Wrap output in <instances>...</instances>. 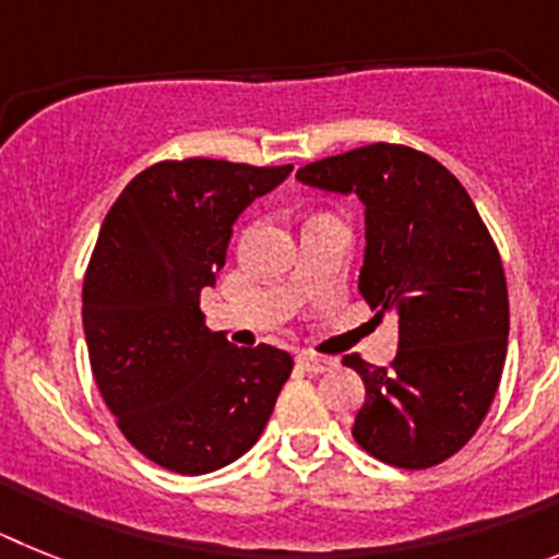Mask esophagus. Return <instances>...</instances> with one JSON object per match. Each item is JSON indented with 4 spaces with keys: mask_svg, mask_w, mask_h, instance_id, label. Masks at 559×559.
Instances as JSON below:
<instances>
[{
    "mask_svg": "<svg viewBox=\"0 0 559 559\" xmlns=\"http://www.w3.org/2000/svg\"><path fill=\"white\" fill-rule=\"evenodd\" d=\"M298 366L304 368V371H309V373H323V371H329V368L334 366V360H332V357H320V354L304 352L298 357Z\"/></svg>",
    "mask_w": 559,
    "mask_h": 559,
    "instance_id": "esophagus-1",
    "label": "esophagus"
}]
</instances>
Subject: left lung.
Masks as SVG:
<instances>
[{"label": "left lung", "mask_w": 559, "mask_h": 559, "mask_svg": "<svg viewBox=\"0 0 559 559\" xmlns=\"http://www.w3.org/2000/svg\"><path fill=\"white\" fill-rule=\"evenodd\" d=\"M295 179L360 199V295L377 318H400L391 366L343 360L366 382L352 436L391 467L441 464L473 439L507 360V278L473 199L433 157L391 143L318 159Z\"/></svg>", "instance_id": "1"}]
</instances>
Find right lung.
Wrapping results in <instances>:
<instances>
[{
	"instance_id": "add662e5",
	"label": "right lung",
	"mask_w": 559,
	"mask_h": 559,
	"mask_svg": "<svg viewBox=\"0 0 559 559\" xmlns=\"http://www.w3.org/2000/svg\"><path fill=\"white\" fill-rule=\"evenodd\" d=\"M293 165L157 163L106 213L84 278V334L100 396L159 467L205 475L264 433L293 357L211 332L199 295L225 266L233 225Z\"/></svg>"
}]
</instances>
